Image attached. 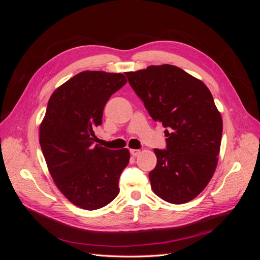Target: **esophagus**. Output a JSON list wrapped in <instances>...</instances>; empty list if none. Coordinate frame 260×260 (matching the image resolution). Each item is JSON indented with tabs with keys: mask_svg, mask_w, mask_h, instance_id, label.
Segmentation results:
<instances>
[{
	"mask_svg": "<svg viewBox=\"0 0 260 260\" xmlns=\"http://www.w3.org/2000/svg\"><path fill=\"white\" fill-rule=\"evenodd\" d=\"M130 153L132 156H138L141 153V151L140 149H130Z\"/></svg>",
	"mask_w": 260,
	"mask_h": 260,
	"instance_id": "1",
	"label": "esophagus"
}]
</instances>
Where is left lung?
I'll return each mask as SVG.
<instances>
[{"label":"left lung","instance_id":"left-lung-1","mask_svg":"<svg viewBox=\"0 0 260 260\" xmlns=\"http://www.w3.org/2000/svg\"><path fill=\"white\" fill-rule=\"evenodd\" d=\"M153 120L166 130L167 148H155L148 174L154 193L171 204L195 199L214 176L222 136V118L207 86L172 65L125 73Z\"/></svg>","mask_w":260,"mask_h":260}]
</instances>
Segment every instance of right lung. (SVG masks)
Segmentation results:
<instances>
[{
  "label": "right lung",
  "instance_id": "obj_1",
  "mask_svg": "<svg viewBox=\"0 0 260 260\" xmlns=\"http://www.w3.org/2000/svg\"><path fill=\"white\" fill-rule=\"evenodd\" d=\"M125 82L122 74H78L53 92L40 124V145L54 182L82 209L104 207L119 193L129 151L93 144L106 102Z\"/></svg>",
  "mask_w": 260,
  "mask_h": 260
}]
</instances>
